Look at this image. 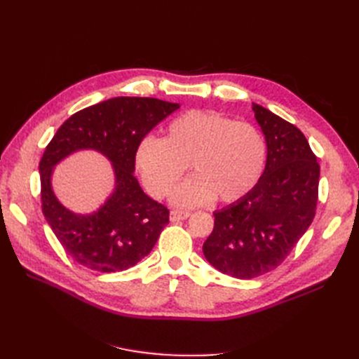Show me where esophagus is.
<instances>
[{
    "instance_id": "esophagus-1",
    "label": "esophagus",
    "mask_w": 359,
    "mask_h": 359,
    "mask_svg": "<svg viewBox=\"0 0 359 359\" xmlns=\"http://www.w3.org/2000/svg\"><path fill=\"white\" fill-rule=\"evenodd\" d=\"M187 217H190V212H187V211H180V210H173V211H170V222L186 220Z\"/></svg>"
}]
</instances>
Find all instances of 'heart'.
<instances>
[{
  "mask_svg": "<svg viewBox=\"0 0 359 359\" xmlns=\"http://www.w3.org/2000/svg\"><path fill=\"white\" fill-rule=\"evenodd\" d=\"M266 144L248 123H235L211 111H189L168 124L165 137L147 136L136 149V168L145 187L165 199L190 165L194 175L177 190L178 206L243 199L262 177Z\"/></svg>",
  "mask_w": 359,
  "mask_h": 359,
  "instance_id": "b5f03b06",
  "label": "heart"
}]
</instances>
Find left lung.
<instances>
[{
	"label": "left lung",
	"instance_id": "obj_1",
	"mask_svg": "<svg viewBox=\"0 0 359 359\" xmlns=\"http://www.w3.org/2000/svg\"><path fill=\"white\" fill-rule=\"evenodd\" d=\"M265 135L266 165L256 187L214 212L203 255L222 273L255 278L276 269L316 214L320 166L301 130L253 103Z\"/></svg>",
	"mask_w": 359,
	"mask_h": 359
}]
</instances>
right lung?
<instances>
[{
  "label": "right lung",
  "mask_w": 359,
  "mask_h": 359,
  "mask_svg": "<svg viewBox=\"0 0 359 359\" xmlns=\"http://www.w3.org/2000/svg\"><path fill=\"white\" fill-rule=\"evenodd\" d=\"M178 107L151 97H115L73 114L46 147L39 166L41 211L64 250L82 266L99 273L124 271L156 245L169 223V210L140 189L133 175L136 149ZM79 149L99 150L116 173L113 194L91 215L67 210L50 186L53 168Z\"/></svg>",
  "instance_id": "1"
}]
</instances>
